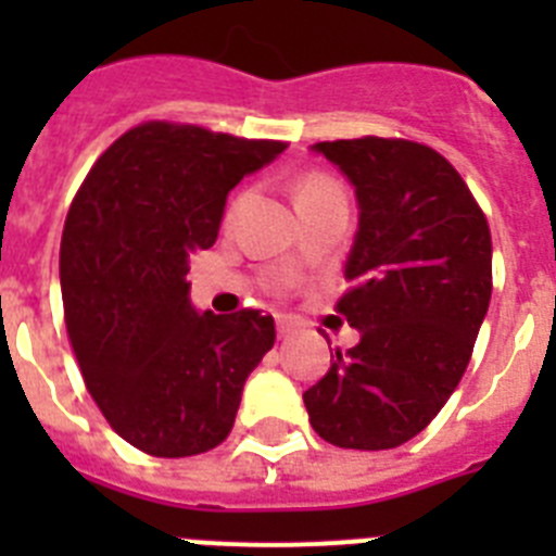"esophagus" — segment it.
Returning <instances> with one entry per match:
<instances>
[{
    "mask_svg": "<svg viewBox=\"0 0 556 556\" xmlns=\"http://www.w3.org/2000/svg\"><path fill=\"white\" fill-rule=\"evenodd\" d=\"M275 326H278V337H292L294 328H298L289 314H275Z\"/></svg>",
    "mask_w": 556,
    "mask_h": 556,
    "instance_id": "1",
    "label": "esophagus"
}]
</instances>
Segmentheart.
<instances>
[{"mask_svg": "<svg viewBox=\"0 0 556 556\" xmlns=\"http://www.w3.org/2000/svg\"><path fill=\"white\" fill-rule=\"evenodd\" d=\"M339 189L337 180H331L328 175H320V172H312V175H306V178H301V184H298V189H294V198H298V203L306 198H317V194H323V191H333ZM239 203H242V198H236L233 205H230L228 217H233L236 208H239Z\"/></svg>", "mask_w": 556, "mask_h": 556, "instance_id": "obj_1", "label": "heart"}]
</instances>
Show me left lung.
Masks as SVG:
<instances>
[{"mask_svg":"<svg viewBox=\"0 0 556 556\" xmlns=\"http://www.w3.org/2000/svg\"><path fill=\"white\" fill-rule=\"evenodd\" d=\"M356 186L358 230L337 312L358 342L303 392L308 424L337 448L404 445L468 370L493 294V242L459 172L409 139L320 141Z\"/></svg>","mask_w":556,"mask_h":556,"instance_id":"obj_1","label":"left lung"}]
</instances>
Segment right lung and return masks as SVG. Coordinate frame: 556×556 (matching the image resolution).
Listing matches in <instances>:
<instances>
[{
    "mask_svg": "<svg viewBox=\"0 0 556 556\" xmlns=\"http://www.w3.org/2000/svg\"><path fill=\"white\" fill-rule=\"evenodd\" d=\"M287 150L180 122H141L102 152L66 214L63 317L111 429L150 456H194L230 434L269 314H198L189 250L217 242L225 198Z\"/></svg>",
    "mask_w": 556,
    "mask_h": 556,
    "instance_id": "add662e5",
    "label": "right lung"
}]
</instances>
